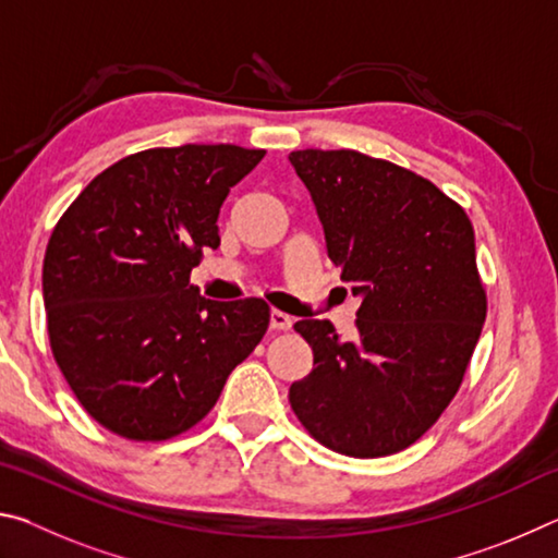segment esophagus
I'll return each instance as SVG.
<instances>
[{"instance_id":"1","label":"esophagus","mask_w":558,"mask_h":558,"mask_svg":"<svg viewBox=\"0 0 558 558\" xmlns=\"http://www.w3.org/2000/svg\"><path fill=\"white\" fill-rule=\"evenodd\" d=\"M292 327V317L290 315H286V313H280V310H272L270 313V329H290Z\"/></svg>"}]
</instances>
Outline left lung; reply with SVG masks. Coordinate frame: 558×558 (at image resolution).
<instances>
[{"mask_svg":"<svg viewBox=\"0 0 558 558\" xmlns=\"http://www.w3.org/2000/svg\"><path fill=\"white\" fill-rule=\"evenodd\" d=\"M325 231L327 256L362 298L356 332L300 319L313 372L290 386L310 436L352 458L418 440L458 393L487 315L475 231L440 189L354 149L290 153Z\"/></svg>","mask_w":558,"mask_h":558,"instance_id":"obj_1","label":"left lung"}]
</instances>
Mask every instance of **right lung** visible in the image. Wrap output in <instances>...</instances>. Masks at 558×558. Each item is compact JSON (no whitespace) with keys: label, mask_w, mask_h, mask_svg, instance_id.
Here are the masks:
<instances>
[{"label":"right lung","mask_w":558,"mask_h":558,"mask_svg":"<svg viewBox=\"0 0 558 558\" xmlns=\"http://www.w3.org/2000/svg\"><path fill=\"white\" fill-rule=\"evenodd\" d=\"M266 149L157 147L83 189L46 245L51 352L75 399L108 430L167 440L199 423L263 339L258 298L216 302L189 282L219 248V211Z\"/></svg>","instance_id":"add662e5"}]
</instances>
